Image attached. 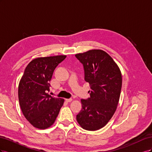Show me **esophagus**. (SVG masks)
<instances>
[{
    "instance_id": "34e87169",
    "label": "esophagus",
    "mask_w": 152,
    "mask_h": 152,
    "mask_svg": "<svg viewBox=\"0 0 152 152\" xmlns=\"http://www.w3.org/2000/svg\"><path fill=\"white\" fill-rule=\"evenodd\" d=\"M65 100H66V102H71L72 101V98H69V99H66Z\"/></svg>"
}]
</instances>
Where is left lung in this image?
<instances>
[{"mask_svg":"<svg viewBox=\"0 0 152 152\" xmlns=\"http://www.w3.org/2000/svg\"><path fill=\"white\" fill-rule=\"evenodd\" d=\"M84 66V80L89 82L90 97L82 99L77 115L80 126L87 131L103 127L117 109L122 87L120 69L109 54L100 49L75 54Z\"/></svg>","mask_w":152,"mask_h":152,"instance_id":"obj_1","label":"left lung"}]
</instances>
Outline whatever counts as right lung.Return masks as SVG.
<instances>
[{"mask_svg":"<svg viewBox=\"0 0 152 152\" xmlns=\"http://www.w3.org/2000/svg\"><path fill=\"white\" fill-rule=\"evenodd\" d=\"M66 57L36 58L24 71L18 86V99L25 117L35 127L44 129L52 126L63 104V99L48 93L55 68Z\"/></svg>","mask_w":152,"mask_h":152,"instance_id":"add662e5","label":"right lung"}]
</instances>
